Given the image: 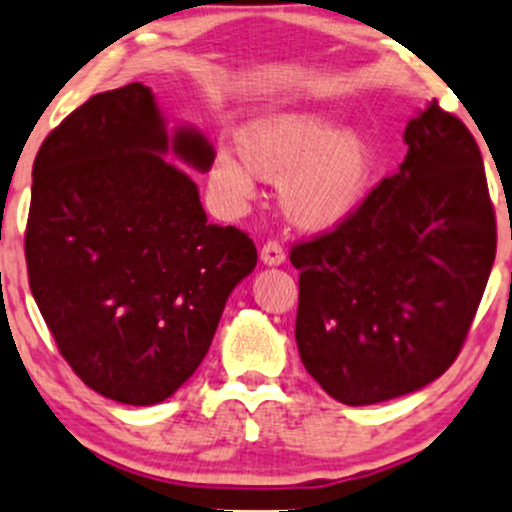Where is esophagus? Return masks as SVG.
<instances>
[{
	"instance_id": "esophagus-1",
	"label": "esophagus",
	"mask_w": 512,
	"mask_h": 512,
	"mask_svg": "<svg viewBox=\"0 0 512 512\" xmlns=\"http://www.w3.org/2000/svg\"><path fill=\"white\" fill-rule=\"evenodd\" d=\"M260 257L265 265H282L286 252H284V245L279 243V240H267L265 245H262L260 250Z\"/></svg>"
}]
</instances>
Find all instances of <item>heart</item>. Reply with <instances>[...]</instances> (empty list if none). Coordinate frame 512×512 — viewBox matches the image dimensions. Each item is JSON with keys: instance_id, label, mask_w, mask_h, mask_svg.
Segmentation results:
<instances>
[{"instance_id": "1", "label": "heart", "mask_w": 512, "mask_h": 512, "mask_svg": "<svg viewBox=\"0 0 512 512\" xmlns=\"http://www.w3.org/2000/svg\"><path fill=\"white\" fill-rule=\"evenodd\" d=\"M240 160L221 153L211 179L230 199L255 194V172L279 177V204L294 226H338L364 199L374 153L364 136L342 131L323 114H272L250 123L238 140Z\"/></svg>"}]
</instances>
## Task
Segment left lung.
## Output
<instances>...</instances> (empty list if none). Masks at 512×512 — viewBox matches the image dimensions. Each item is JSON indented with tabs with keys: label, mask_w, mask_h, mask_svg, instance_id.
<instances>
[{
	"label": "left lung",
	"mask_w": 512,
	"mask_h": 512,
	"mask_svg": "<svg viewBox=\"0 0 512 512\" xmlns=\"http://www.w3.org/2000/svg\"><path fill=\"white\" fill-rule=\"evenodd\" d=\"M398 172L345 221L291 245L296 345L328 396L369 406L452 367L496 260L484 160L437 101L411 119Z\"/></svg>",
	"instance_id": "obj_1"
}]
</instances>
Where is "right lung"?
Listing matches in <instances>:
<instances>
[{
  "mask_svg": "<svg viewBox=\"0 0 512 512\" xmlns=\"http://www.w3.org/2000/svg\"><path fill=\"white\" fill-rule=\"evenodd\" d=\"M204 136L167 138L150 87L94 94L33 162L28 286L60 355L89 389L128 406L170 398L196 372L228 294L257 265L252 238L206 221L189 174Z\"/></svg>",
  "mask_w": 512,
  "mask_h": 512,
  "instance_id": "obj_1",
  "label": "right lung"
}]
</instances>
